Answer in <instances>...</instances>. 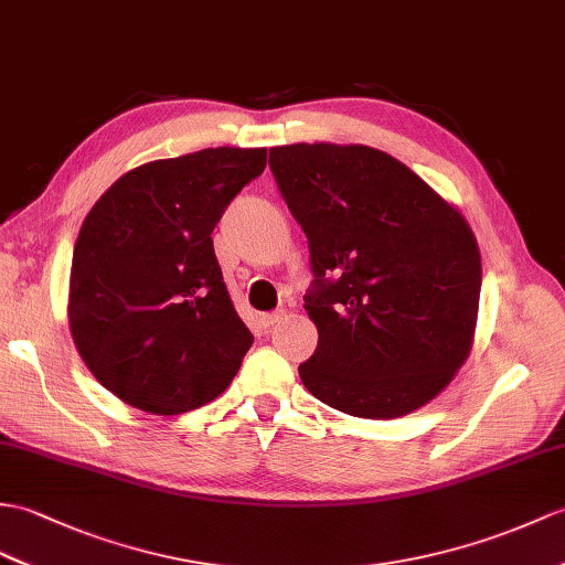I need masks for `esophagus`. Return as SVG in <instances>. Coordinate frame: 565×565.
<instances>
[{"instance_id": "1", "label": "esophagus", "mask_w": 565, "mask_h": 565, "mask_svg": "<svg viewBox=\"0 0 565 565\" xmlns=\"http://www.w3.org/2000/svg\"><path fill=\"white\" fill-rule=\"evenodd\" d=\"M281 310H277V312H262L259 315V322H262V327H271V324H277L279 320H281Z\"/></svg>"}]
</instances>
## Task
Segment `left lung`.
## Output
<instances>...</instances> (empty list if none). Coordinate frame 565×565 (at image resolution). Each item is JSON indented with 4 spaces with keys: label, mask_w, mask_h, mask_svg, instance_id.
I'll return each instance as SVG.
<instances>
[{
    "label": "left lung",
    "mask_w": 565,
    "mask_h": 565,
    "mask_svg": "<svg viewBox=\"0 0 565 565\" xmlns=\"http://www.w3.org/2000/svg\"><path fill=\"white\" fill-rule=\"evenodd\" d=\"M269 168L310 250L318 349L298 365L310 395L361 418L428 404L475 339L481 255L465 216L361 143L274 147Z\"/></svg>",
    "instance_id": "1"
}]
</instances>
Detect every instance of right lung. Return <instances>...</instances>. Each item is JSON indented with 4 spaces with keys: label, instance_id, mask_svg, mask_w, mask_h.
Masks as SVG:
<instances>
[{
    "label": "right lung",
    "instance_id": "1",
    "mask_svg": "<svg viewBox=\"0 0 565 565\" xmlns=\"http://www.w3.org/2000/svg\"><path fill=\"white\" fill-rule=\"evenodd\" d=\"M267 149H202L143 163L82 223L70 330L88 371L141 412L173 416L218 397L253 334L233 308L212 233Z\"/></svg>",
    "mask_w": 565,
    "mask_h": 565
}]
</instances>
